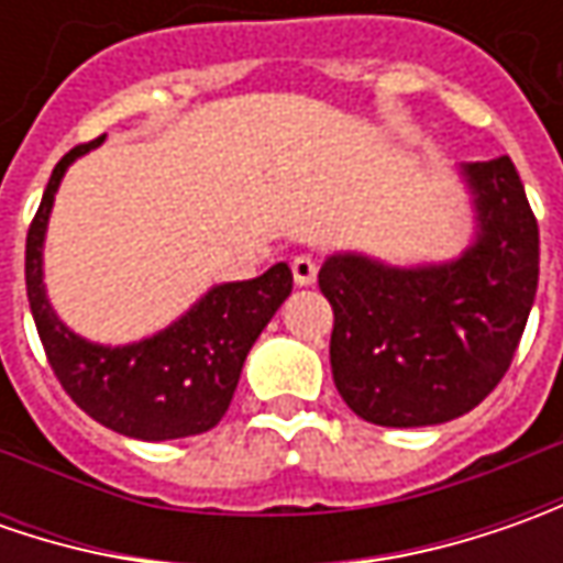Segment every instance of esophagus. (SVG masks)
I'll return each instance as SVG.
<instances>
[{"mask_svg": "<svg viewBox=\"0 0 563 563\" xmlns=\"http://www.w3.org/2000/svg\"><path fill=\"white\" fill-rule=\"evenodd\" d=\"M291 272H294V282H297L300 288H307V285H313L316 282V272H319V266H316L313 256L300 253V256H294Z\"/></svg>", "mask_w": 563, "mask_h": 563, "instance_id": "obj_1", "label": "esophagus"}]
</instances>
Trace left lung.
Segmentation results:
<instances>
[{
    "mask_svg": "<svg viewBox=\"0 0 563 563\" xmlns=\"http://www.w3.org/2000/svg\"><path fill=\"white\" fill-rule=\"evenodd\" d=\"M476 234L444 263L391 266L332 253L319 291L335 310L332 376L360 420L435 426L505 378L539 285V225L508 156L461 165Z\"/></svg>",
    "mask_w": 563,
    "mask_h": 563,
    "instance_id": "8db88e82",
    "label": "left lung"
}]
</instances>
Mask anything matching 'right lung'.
I'll list each match as a JSON object with an SVG mask.
<instances>
[{"instance_id": "add662e5", "label": "right lung", "mask_w": 563, "mask_h": 563, "mask_svg": "<svg viewBox=\"0 0 563 563\" xmlns=\"http://www.w3.org/2000/svg\"><path fill=\"white\" fill-rule=\"evenodd\" d=\"M97 143L62 156L27 231L24 275L43 351L62 388L106 429L143 442L200 435L225 417L253 341L291 294V269L275 263L260 278L216 285L168 329L143 341L112 347L75 335L46 297L43 241L68 165Z\"/></svg>"}]
</instances>
